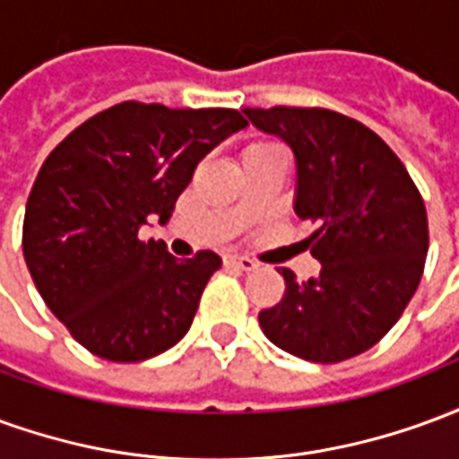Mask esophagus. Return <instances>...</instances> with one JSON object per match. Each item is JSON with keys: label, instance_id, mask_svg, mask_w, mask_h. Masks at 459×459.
Segmentation results:
<instances>
[{"label": "esophagus", "instance_id": "1", "mask_svg": "<svg viewBox=\"0 0 459 459\" xmlns=\"http://www.w3.org/2000/svg\"><path fill=\"white\" fill-rule=\"evenodd\" d=\"M223 263H226V268L243 270V273H250V270L258 268V263H255V260L246 258V255H233V253H229V255L223 258Z\"/></svg>", "mask_w": 459, "mask_h": 459}]
</instances>
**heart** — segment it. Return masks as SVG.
<instances>
[{
    "instance_id": "1",
    "label": "heart",
    "mask_w": 459,
    "mask_h": 459,
    "mask_svg": "<svg viewBox=\"0 0 459 459\" xmlns=\"http://www.w3.org/2000/svg\"><path fill=\"white\" fill-rule=\"evenodd\" d=\"M265 147H273V144H268V142H253V144H250L248 150L246 152H253V150H265Z\"/></svg>"
}]
</instances>
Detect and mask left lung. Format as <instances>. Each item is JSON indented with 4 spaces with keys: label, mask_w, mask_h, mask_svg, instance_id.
<instances>
[{
    "label": "left lung",
    "mask_w": 459,
    "mask_h": 459,
    "mask_svg": "<svg viewBox=\"0 0 459 459\" xmlns=\"http://www.w3.org/2000/svg\"><path fill=\"white\" fill-rule=\"evenodd\" d=\"M243 113L295 154V213L317 226L305 246L322 263L317 278L305 282L278 270L285 295L258 315L263 334L315 364L364 354L398 322L423 275L420 191L394 150L346 115L282 105Z\"/></svg>",
    "instance_id": "left-lung-1"
}]
</instances>
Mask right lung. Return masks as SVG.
Listing matches in <instances>:
<instances>
[{
    "label": "right lung",
    "instance_id": "obj_1",
    "mask_svg": "<svg viewBox=\"0 0 459 459\" xmlns=\"http://www.w3.org/2000/svg\"><path fill=\"white\" fill-rule=\"evenodd\" d=\"M246 125L229 108L127 100L85 120L46 157L26 201V268L91 354L144 361L189 332L221 258L201 250L177 260L137 233L152 213L167 223L196 164Z\"/></svg>",
    "mask_w": 459,
    "mask_h": 459
}]
</instances>
